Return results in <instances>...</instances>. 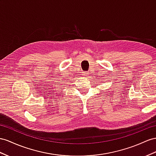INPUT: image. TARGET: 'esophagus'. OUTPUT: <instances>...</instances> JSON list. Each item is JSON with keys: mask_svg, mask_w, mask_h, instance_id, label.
Returning <instances> with one entry per match:
<instances>
[{"mask_svg": "<svg viewBox=\"0 0 156 156\" xmlns=\"http://www.w3.org/2000/svg\"><path fill=\"white\" fill-rule=\"evenodd\" d=\"M83 76H84L85 77L87 76V71H86V72H84V73H83Z\"/></svg>", "mask_w": 156, "mask_h": 156, "instance_id": "esophagus-1", "label": "esophagus"}]
</instances>
